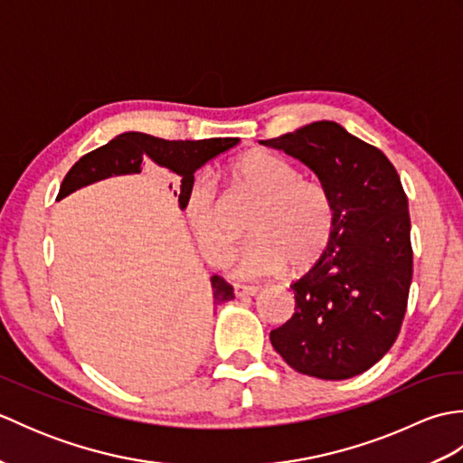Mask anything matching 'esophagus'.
Returning <instances> with one entry per match:
<instances>
[{"mask_svg":"<svg viewBox=\"0 0 463 463\" xmlns=\"http://www.w3.org/2000/svg\"><path fill=\"white\" fill-rule=\"evenodd\" d=\"M259 292L257 287H242V284H234V294L239 298H247V297H254Z\"/></svg>","mask_w":463,"mask_h":463,"instance_id":"obj_1","label":"esophagus"}]
</instances>
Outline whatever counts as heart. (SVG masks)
I'll use <instances>...</instances> for the list:
<instances>
[{"mask_svg":"<svg viewBox=\"0 0 463 463\" xmlns=\"http://www.w3.org/2000/svg\"><path fill=\"white\" fill-rule=\"evenodd\" d=\"M237 179L262 199L252 219L257 237L232 254L231 270L237 279L254 280L288 267L307 269L317 262L334 237L336 206L322 183L302 179L297 165L272 153H250L234 165ZM186 214L203 252L222 259L234 232L213 176L196 173L186 186Z\"/></svg>","mask_w":463,"mask_h":463,"instance_id":"b5f03b06","label":"heart"}]
</instances>
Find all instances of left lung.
I'll use <instances>...</instances> for the list:
<instances>
[{"label": "left lung", "instance_id": "obj_1", "mask_svg": "<svg viewBox=\"0 0 463 463\" xmlns=\"http://www.w3.org/2000/svg\"><path fill=\"white\" fill-rule=\"evenodd\" d=\"M260 143L310 166L336 206L334 237L290 284L297 307L270 332L272 346L307 376H358L392 348L408 307L414 252L400 175L380 149L334 121Z\"/></svg>", "mask_w": 463, "mask_h": 463}]
</instances>
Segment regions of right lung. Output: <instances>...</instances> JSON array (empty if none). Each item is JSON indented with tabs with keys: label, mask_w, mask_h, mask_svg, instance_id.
<instances>
[{
	"label": "right lung",
	"mask_w": 463,
	"mask_h": 463,
	"mask_svg": "<svg viewBox=\"0 0 463 463\" xmlns=\"http://www.w3.org/2000/svg\"><path fill=\"white\" fill-rule=\"evenodd\" d=\"M237 143V137H224V139L219 137V139L201 141H166L159 139V137L135 131L117 135L113 141L99 146V149L83 155L69 169L61 186H59L57 201H61L63 196L81 189V186L107 179V176L141 173L143 163L151 159L156 165L175 173L176 176H181L179 206L186 209V186H189L194 176V171L201 169L206 161L214 159L216 155L229 151ZM211 287L214 300L213 304H222L234 298L232 287L222 277H219V274L211 277Z\"/></svg>",
	"instance_id": "right-lung-1"
}]
</instances>
